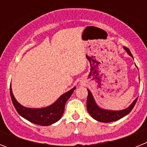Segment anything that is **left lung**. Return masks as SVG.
I'll list each match as a JSON object with an SVG mask.
<instances>
[{"label": "left lung", "mask_w": 147, "mask_h": 147, "mask_svg": "<svg viewBox=\"0 0 147 147\" xmlns=\"http://www.w3.org/2000/svg\"><path fill=\"white\" fill-rule=\"evenodd\" d=\"M124 49L127 51V54L133 58L129 49H127V47H124ZM88 98H87V110H88V113H89V114L93 119L98 121L103 122V123H109V122L115 121H118L121 119V118L124 117L125 115H128L131 112V110H132V108L134 107L135 105L136 104V102H137L138 100V98H136L133 101V102L129 105V107H127L126 109H124V110H105V109L100 107L97 105L96 101H95L94 98H93V96L92 95L91 92L88 89Z\"/></svg>", "instance_id": "obj_1"}]
</instances>
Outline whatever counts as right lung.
<instances>
[{"instance_id": "add662e5", "label": "right lung", "mask_w": 147, "mask_h": 147, "mask_svg": "<svg viewBox=\"0 0 147 147\" xmlns=\"http://www.w3.org/2000/svg\"><path fill=\"white\" fill-rule=\"evenodd\" d=\"M76 87L63 93L55 102L48 107L42 108H30L20 105L15 98L10 85V95L13 105L15 106L17 112L22 117L32 122L33 124L41 126H49L53 124L61 119L65 110V105L68 98L71 97Z\"/></svg>"}]
</instances>
